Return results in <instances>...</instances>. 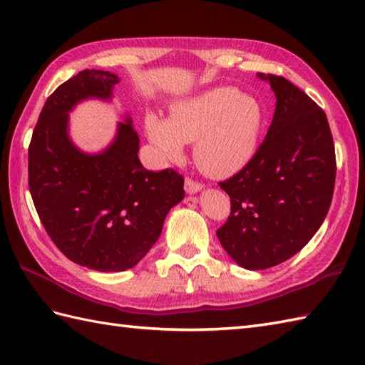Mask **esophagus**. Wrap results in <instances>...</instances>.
<instances>
[{
	"label": "esophagus",
	"mask_w": 365,
	"mask_h": 365,
	"mask_svg": "<svg viewBox=\"0 0 365 365\" xmlns=\"http://www.w3.org/2000/svg\"><path fill=\"white\" fill-rule=\"evenodd\" d=\"M202 188H204L202 183L192 180L190 177L185 178V190H187V192H190V195H195V192L200 191Z\"/></svg>",
	"instance_id": "esophagus-1"
}]
</instances>
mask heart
<instances>
[{
  "label": "heart",
  "instance_id": "heart-1",
  "mask_svg": "<svg viewBox=\"0 0 365 365\" xmlns=\"http://www.w3.org/2000/svg\"><path fill=\"white\" fill-rule=\"evenodd\" d=\"M263 123L257 98L222 86L174 103L169 120L147 114L145 131L163 158L177 160L183 143H195L197 166L213 177H229L252 160Z\"/></svg>",
  "mask_w": 365,
  "mask_h": 365
}]
</instances>
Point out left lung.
Returning <instances> with one entry per match:
<instances>
[{
	"instance_id": "obj_1",
	"label": "left lung",
	"mask_w": 365,
	"mask_h": 365,
	"mask_svg": "<svg viewBox=\"0 0 365 365\" xmlns=\"http://www.w3.org/2000/svg\"><path fill=\"white\" fill-rule=\"evenodd\" d=\"M259 76L274 91L273 122L252 160L220 183L230 216L216 230L246 269L271 268L299 252L327 218L336 182L327 114L284 76Z\"/></svg>"
}]
</instances>
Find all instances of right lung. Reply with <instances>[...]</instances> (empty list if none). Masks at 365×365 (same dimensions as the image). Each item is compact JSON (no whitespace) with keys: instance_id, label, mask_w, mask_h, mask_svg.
<instances>
[{"instance_id":"right-lung-1","label":"right lung","mask_w":365,"mask_h":365,"mask_svg":"<svg viewBox=\"0 0 365 365\" xmlns=\"http://www.w3.org/2000/svg\"><path fill=\"white\" fill-rule=\"evenodd\" d=\"M118 83V75L86 68L61 84L46 98L28 149L29 192L46 234L67 259L97 271L133 268L185 196L174 169L141 165L130 118L96 155L68 138V111L86 98L110 100Z\"/></svg>"}]
</instances>
